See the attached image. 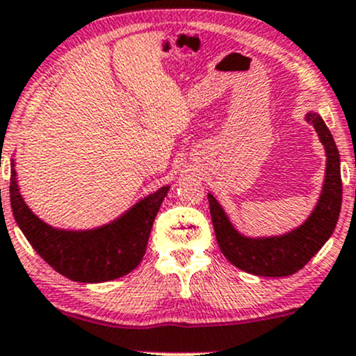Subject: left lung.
Masks as SVG:
<instances>
[{
    "mask_svg": "<svg viewBox=\"0 0 356 356\" xmlns=\"http://www.w3.org/2000/svg\"><path fill=\"white\" fill-rule=\"evenodd\" d=\"M307 123L318 133L327 154V168L315 208L302 225L271 236H248L233 227L223 207L208 193L213 228L221 253L236 268L258 277H290L302 270L333 235L341 210L340 153L332 133L318 113L305 115Z\"/></svg>",
    "mask_w": 356,
    "mask_h": 356,
    "instance_id": "obj_1",
    "label": "left lung"
}]
</instances>
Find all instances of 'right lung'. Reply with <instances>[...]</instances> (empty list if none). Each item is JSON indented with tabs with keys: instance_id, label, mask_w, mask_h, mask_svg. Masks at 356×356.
<instances>
[{
	"instance_id": "add662e5",
	"label": "right lung",
	"mask_w": 356,
	"mask_h": 356,
	"mask_svg": "<svg viewBox=\"0 0 356 356\" xmlns=\"http://www.w3.org/2000/svg\"><path fill=\"white\" fill-rule=\"evenodd\" d=\"M170 185L138 200L118 218L90 229L54 228L36 216L19 193L11 158L13 216L36 253L63 277L79 283H103L128 275L143 260L153 221Z\"/></svg>"
}]
</instances>
